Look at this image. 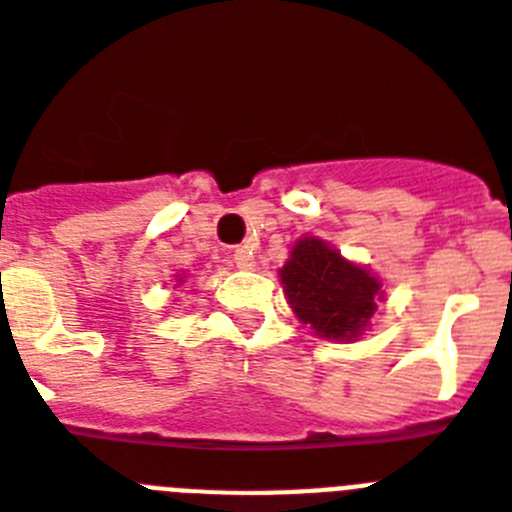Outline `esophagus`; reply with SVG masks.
<instances>
[{"label": "esophagus", "mask_w": 512, "mask_h": 512, "mask_svg": "<svg viewBox=\"0 0 512 512\" xmlns=\"http://www.w3.org/2000/svg\"><path fill=\"white\" fill-rule=\"evenodd\" d=\"M234 265L239 270H252L255 268V257H252V252L247 247H239L234 249Z\"/></svg>", "instance_id": "obj_1"}]
</instances>
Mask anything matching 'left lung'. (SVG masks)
Listing matches in <instances>:
<instances>
[{
	"instance_id": "8db88e82",
	"label": "left lung",
	"mask_w": 512,
	"mask_h": 512,
	"mask_svg": "<svg viewBox=\"0 0 512 512\" xmlns=\"http://www.w3.org/2000/svg\"><path fill=\"white\" fill-rule=\"evenodd\" d=\"M296 317L330 341H351L367 328L380 299V281L320 239H302L281 268Z\"/></svg>"
}]
</instances>
